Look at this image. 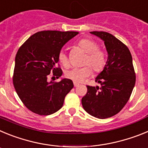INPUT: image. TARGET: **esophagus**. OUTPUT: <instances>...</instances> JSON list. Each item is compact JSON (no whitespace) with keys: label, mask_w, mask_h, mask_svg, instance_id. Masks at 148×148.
Returning <instances> with one entry per match:
<instances>
[{"label":"esophagus","mask_w":148,"mask_h":148,"mask_svg":"<svg viewBox=\"0 0 148 148\" xmlns=\"http://www.w3.org/2000/svg\"><path fill=\"white\" fill-rule=\"evenodd\" d=\"M78 86H79V84L76 83V82H74V87H78Z\"/></svg>","instance_id":"1"}]
</instances>
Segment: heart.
Listing matches in <instances>:
<instances>
[{
    "mask_svg": "<svg viewBox=\"0 0 148 148\" xmlns=\"http://www.w3.org/2000/svg\"><path fill=\"white\" fill-rule=\"evenodd\" d=\"M78 47L87 53L84 64L90 65L96 73L103 70L106 64V55L104 52L99 49L97 43L90 39L84 38L78 41ZM58 59L64 67L67 68L70 66L67 56L64 51H61L58 53ZM90 66H85L83 67L73 68L66 71L65 76L73 82L80 83L92 74V69Z\"/></svg>",
    "mask_w": 148,
    "mask_h": 148,
    "instance_id": "b5f03b06",
    "label": "heart"
}]
</instances>
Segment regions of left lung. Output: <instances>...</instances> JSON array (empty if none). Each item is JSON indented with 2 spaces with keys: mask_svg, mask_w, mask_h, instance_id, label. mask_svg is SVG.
Wrapping results in <instances>:
<instances>
[{
  "mask_svg": "<svg viewBox=\"0 0 148 148\" xmlns=\"http://www.w3.org/2000/svg\"><path fill=\"white\" fill-rule=\"evenodd\" d=\"M90 33L104 42L108 60L95 78L101 87L87 86L82 104L87 113L103 119L117 114L127 104L135 86L136 75L131 54L125 44L108 32Z\"/></svg>",
  "mask_w": 148,
  "mask_h": 148,
  "instance_id": "8db88e82",
  "label": "left lung"
}]
</instances>
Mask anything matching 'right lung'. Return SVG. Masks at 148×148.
I'll use <instances>...</instances> for the list:
<instances>
[{
  "label": "right lung",
  "mask_w": 148,
  "mask_h": 148,
  "mask_svg": "<svg viewBox=\"0 0 148 148\" xmlns=\"http://www.w3.org/2000/svg\"><path fill=\"white\" fill-rule=\"evenodd\" d=\"M78 33L40 31L30 36L18 49L13 84L22 102L33 113L47 116L62 108L73 83L68 78H61L59 82L54 83L49 80V74L53 72L57 78L62 75L61 69L56 67L58 53Z\"/></svg>",
  "instance_id": "add662e5"
}]
</instances>
